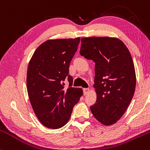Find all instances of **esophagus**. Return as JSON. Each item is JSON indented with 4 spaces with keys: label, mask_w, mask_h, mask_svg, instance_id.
<instances>
[{
    "label": "esophagus",
    "mask_w": 150,
    "mask_h": 150,
    "mask_svg": "<svg viewBox=\"0 0 150 150\" xmlns=\"http://www.w3.org/2000/svg\"><path fill=\"white\" fill-rule=\"evenodd\" d=\"M88 92H89V89L88 88H84L83 89V94H84V95H87V94H88Z\"/></svg>",
    "instance_id": "34e87169"
}]
</instances>
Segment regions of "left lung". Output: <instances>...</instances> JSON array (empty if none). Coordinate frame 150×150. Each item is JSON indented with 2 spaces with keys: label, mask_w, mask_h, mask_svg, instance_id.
Here are the masks:
<instances>
[{
  "label": "left lung",
  "mask_w": 150,
  "mask_h": 150,
  "mask_svg": "<svg viewBox=\"0 0 150 150\" xmlns=\"http://www.w3.org/2000/svg\"><path fill=\"white\" fill-rule=\"evenodd\" d=\"M80 53L92 60L94 66L97 101L90 106L101 123L112 125L124 114L135 92V67L128 48L118 39H81Z\"/></svg>",
  "instance_id": "obj_1"
}]
</instances>
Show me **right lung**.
<instances>
[{"label": "right lung", "instance_id": "add662e5", "mask_svg": "<svg viewBox=\"0 0 150 150\" xmlns=\"http://www.w3.org/2000/svg\"><path fill=\"white\" fill-rule=\"evenodd\" d=\"M80 42V38L46 41L37 48L29 63V98L38 119L47 128L64 126L82 94V89L73 87L69 75L70 62ZM65 79L69 82L68 88L64 87Z\"/></svg>", "mask_w": 150, "mask_h": 150}]
</instances>
